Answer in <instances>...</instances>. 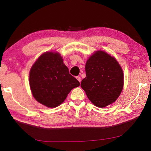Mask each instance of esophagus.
Instances as JSON below:
<instances>
[{
	"label": "esophagus",
	"instance_id": "esophagus-1",
	"mask_svg": "<svg viewBox=\"0 0 151 151\" xmlns=\"http://www.w3.org/2000/svg\"><path fill=\"white\" fill-rule=\"evenodd\" d=\"M76 79H77V81H78L79 83H81V77H79V76H77L76 77Z\"/></svg>",
	"mask_w": 151,
	"mask_h": 151
}]
</instances>
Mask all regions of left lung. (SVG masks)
Masks as SVG:
<instances>
[{"label": "left lung", "mask_w": 151, "mask_h": 151, "mask_svg": "<svg viewBox=\"0 0 151 151\" xmlns=\"http://www.w3.org/2000/svg\"><path fill=\"white\" fill-rule=\"evenodd\" d=\"M85 69L81 86L90 101L100 108L115 102L124 83L122 68L115 57L101 50L96 52L87 60Z\"/></svg>", "instance_id": "8db88e82"}]
</instances>
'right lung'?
I'll return each mask as SVG.
<instances>
[{
	"mask_svg": "<svg viewBox=\"0 0 151 151\" xmlns=\"http://www.w3.org/2000/svg\"><path fill=\"white\" fill-rule=\"evenodd\" d=\"M30 89L35 99L48 108H55L66 99L68 94L80 83L69 74L60 53H43L31 67Z\"/></svg>",
	"mask_w": 151,
	"mask_h": 151,
	"instance_id": "obj_1",
	"label": "right lung"
}]
</instances>
